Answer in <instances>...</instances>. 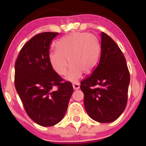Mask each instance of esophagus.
I'll return each mask as SVG.
<instances>
[{
	"mask_svg": "<svg viewBox=\"0 0 146 146\" xmlns=\"http://www.w3.org/2000/svg\"><path fill=\"white\" fill-rule=\"evenodd\" d=\"M73 88L75 90H78L79 88H80V85H79V84H78V83L73 84Z\"/></svg>",
	"mask_w": 146,
	"mask_h": 146,
	"instance_id": "esophagus-1",
	"label": "esophagus"
}]
</instances>
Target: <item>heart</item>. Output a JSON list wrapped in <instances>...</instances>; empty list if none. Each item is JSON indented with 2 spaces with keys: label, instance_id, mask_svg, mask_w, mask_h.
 <instances>
[{
  "label": "heart",
  "instance_id": "1",
  "mask_svg": "<svg viewBox=\"0 0 146 146\" xmlns=\"http://www.w3.org/2000/svg\"><path fill=\"white\" fill-rule=\"evenodd\" d=\"M56 50L51 51L49 60L54 71L60 75H66L70 64L67 79L78 82L82 72L89 74L99 60L101 46L97 36L88 33H74L56 42ZM68 60H67V59Z\"/></svg>",
  "mask_w": 146,
  "mask_h": 146
}]
</instances>
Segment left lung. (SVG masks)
Returning a JSON list of instances; mask_svg holds the SVG:
<instances>
[{"label": "left lung", "instance_id": "left-lung-1", "mask_svg": "<svg viewBox=\"0 0 146 146\" xmlns=\"http://www.w3.org/2000/svg\"><path fill=\"white\" fill-rule=\"evenodd\" d=\"M129 82V70L122 51L102 32L99 63L91 75L80 82L89 116L101 123L117 120L126 107Z\"/></svg>", "mask_w": 146, "mask_h": 146}]
</instances>
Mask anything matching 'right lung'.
<instances>
[{"instance_id": "right-lung-1", "label": "right lung", "mask_w": 146, "mask_h": 146, "mask_svg": "<svg viewBox=\"0 0 146 146\" xmlns=\"http://www.w3.org/2000/svg\"><path fill=\"white\" fill-rule=\"evenodd\" d=\"M58 33L36 35L21 49L15 65V86L27 114L37 124L52 126L60 122L73 92L70 82L51 67L49 44ZM58 88L56 91L52 90Z\"/></svg>"}]
</instances>
